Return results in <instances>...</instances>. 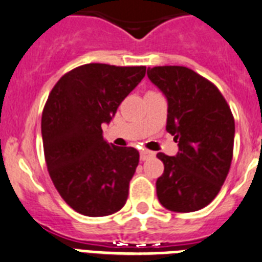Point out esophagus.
Here are the masks:
<instances>
[{
    "instance_id": "1",
    "label": "esophagus",
    "mask_w": 262,
    "mask_h": 262,
    "mask_svg": "<svg viewBox=\"0 0 262 262\" xmlns=\"http://www.w3.org/2000/svg\"><path fill=\"white\" fill-rule=\"evenodd\" d=\"M155 156V153L150 152V150L148 149H142L141 152H140V157H141V160H148V159H150V157Z\"/></svg>"
}]
</instances>
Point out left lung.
<instances>
[{
    "label": "left lung",
    "instance_id": "8db88e82",
    "mask_svg": "<svg viewBox=\"0 0 262 262\" xmlns=\"http://www.w3.org/2000/svg\"><path fill=\"white\" fill-rule=\"evenodd\" d=\"M146 75L167 99V132L179 146L175 156L157 153L164 164L159 202L169 211H198L218 195L230 169L231 110L211 82L187 67H153Z\"/></svg>",
    "mask_w": 262,
    "mask_h": 262
}]
</instances>
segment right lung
I'll list each match as a JSON object with an SVG mask.
<instances>
[{"label": "right lung", "mask_w": 262, "mask_h": 262, "mask_svg": "<svg viewBox=\"0 0 262 262\" xmlns=\"http://www.w3.org/2000/svg\"><path fill=\"white\" fill-rule=\"evenodd\" d=\"M146 67L90 63L67 72L42 110L41 136L48 172L70 207L105 216L124 207L140 160L132 146L110 145L102 124L145 76Z\"/></svg>", "instance_id": "obj_1"}]
</instances>
